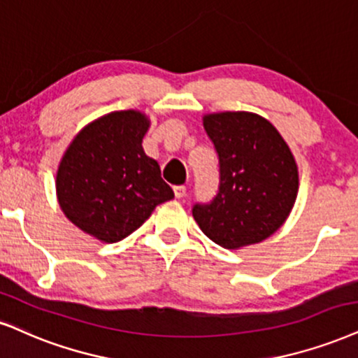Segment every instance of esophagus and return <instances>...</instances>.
Listing matches in <instances>:
<instances>
[{"mask_svg":"<svg viewBox=\"0 0 358 358\" xmlns=\"http://www.w3.org/2000/svg\"><path fill=\"white\" fill-rule=\"evenodd\" d=\"M174 196H176V199H182V197L186 196V187H184V186H176L174 187Z\"/></svg>","mask_w":358,"mask_h":358,"instance_id":"obj_1","label":"esophagus"}]
</instances>
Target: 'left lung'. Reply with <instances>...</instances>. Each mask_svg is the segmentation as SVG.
<instances>
[{
  "label": "left lung",
  "mask_w": 358,
  "mask_h": 358,
  "mask_svg": "<svg viewBox=\"0 0 358 358\" xmlns=\"http://www.w3.org/2000/svg\"><path fill=\"white\" fill-rule=\"evenodd\" d=\"M202 122L219 156V191L209 204H194V219L224 249L262 242L285 222L297 199L294 154L259 114L214 113Z\"/></svg>",
  "instance_id": "left-lung-1"
}]
</instances>
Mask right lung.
Segmentation results:
<instances>
[{
  "instance_id": "obj_1",
  "label": "right lung",
  "mask_w": 358,
  "mask_h": 358,
  "mask_svg": "<svg viewBox=\"0 0 358 358\" xmlns=\"http://www.w3.org/2000/svg\"><path fill=\"white\" fill-rule=\"evenodd\" d=\"M149 124L134 109L101 116L78 132L57 167L64 215L101 242L122 241L174 197L157 161L143 149Z\"/></svg>"
}]
</instances>
